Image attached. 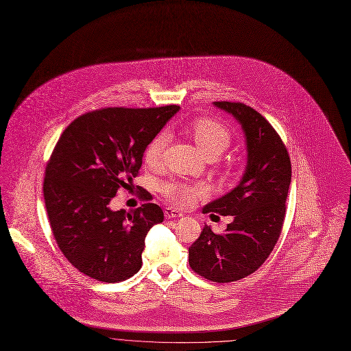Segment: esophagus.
Masks as SVG:
<instances>
[{"label":"esophagus","instance_id":"1","mask_svg":"<svg viewBox=\"0 0 351 351\" xmlns=\"http://www.w3.org/2000/svg\"><path fill=\"white\" fill-rule=\"evenodd\" d=\"M164 215H165L167 219H176V217H182L183 216V213L179 212L178 209H175V208H165Z\"/></svg>","mask_w":351,"mask_h":351}]
</instances>
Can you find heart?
<instances>
[{
    "label": "heart",
    "mask_w": 351,
    "mask_h": 351,
    "mask_svg": "<svg viewBox=\"0 0 351 351\" xmlns=\"http://www.w3.org/2000/svg\"><path fill=\"white\" fill-rule=\"evenodd\" d=\"M189 132L194 139L198 150L205 157H219L223 152H226L231 143L230 131L221 125L220 123L210 119H197L190 127ZM169 135L165 131L154 135L150 142L146 145L143 152L145 162L150 168H157L161 165L164 150L168 145ZM205 189L202 184H193L182 180H171L161 184L162 195L169 199L172 204L186 206L191 204V201L204 194Z\"/></svg>",
    "instance_id": "heart-1"
}]
</instances>
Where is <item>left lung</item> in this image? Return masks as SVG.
Listing matches in <instances>:
<instances>
[{"mask_svg":"<svg viewBox=\"0 0 351 351\" xmlns=\"http://www.w3.org/2000/svg\"><path fill=\"white\" fill-rule=\"evenodd\" d=\"M213 104L241 124L248 161L241 182L202 209L234 220L223 234L205 226L189 248V265L205 280L223 284L255 273L274 250L285 219L292 171L282 139L261 112L240 101Z\"/></svg>","mask_w":351,"mask_h":351,"instance_id":"1","label":"left lung"}]
</instances>
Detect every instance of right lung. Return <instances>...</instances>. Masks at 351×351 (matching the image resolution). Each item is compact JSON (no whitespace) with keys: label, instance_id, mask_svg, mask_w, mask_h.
Returning <instances> with one entry per match:
<instances>
[{"label":"right lung","instance_id":"obj_1","mask_svg":"<svg viewBox=\"0 0 351 351\" xmlns=\"http://www.w3.org/2000/svg\"><path fill=\"white\" fill-rule=\"evenodd\" d=\"M179 106L106 107L85 112L60 135L45 168L44 199L58 247L85 276L120 282L142 267L149 230L164 220L145 189L142 206L108 204L139 175L146 145Z\"/></svg>","mask_w":351,"mask_h":351}]
</instances>
